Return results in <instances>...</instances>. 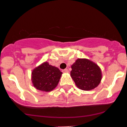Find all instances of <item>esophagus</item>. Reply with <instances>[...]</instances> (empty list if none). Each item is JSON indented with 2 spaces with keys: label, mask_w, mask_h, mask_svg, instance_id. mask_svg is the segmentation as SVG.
I'll return each instance as SVG.
<instances>
[{
  "label": "esophagus",
  "mask_w": 127,
  "mask_h": 127,
  "mask_svg": "<svg viewBox=\"0 0 127 127\" xmlns=\"http://www.w3.org/2000/svg\"><path fill=\"white\" fill-rule=\"evenodd\" d=\"M63 72H64V73H68L69 72V70H68L67 69H63V70H62Z\"/></svg>",
  "instance_id": "obj_1"
}]
</instances>
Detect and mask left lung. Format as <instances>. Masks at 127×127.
<instances>
[{
    "label": "left lung",
    "instance_id": "obj_1",
    "mask_svg": "<svg viewBox=\"0 0 127 127\" xmlns=\"http://www.w3.org/2000/svg\"><path fill=\"white\" fill-rule=\"evenodd\" d=\"M71 67L70 76L79 89L90 90L99 84L102 73L95 63L87 59H78Z\"/></svg>",
    "mask_w": 127,
    "mask_h": 127
}]
</instances>
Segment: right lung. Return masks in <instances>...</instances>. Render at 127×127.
<instances>
[{
	"mask_svg": "<svg viewBox=\"0 0 127 127\" xmlns=\"http://www.w3.org/2000/svg\"><path fill=\"white\" fill-rule=\"evenodd\" d=\"M62 72L58 68L45 62L33 70L32 81L37 89L44 92H50L57 87Z\"/></svg>",
	"mask_w": 127,
	"mask_h": 127,
	"instance_id": "add662e5",
	"label": "right lung"
}]
</instances>
